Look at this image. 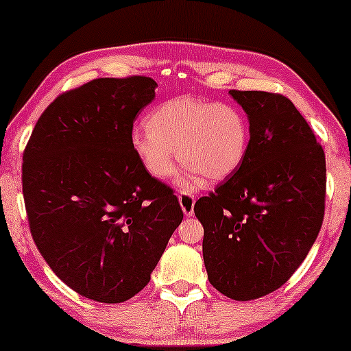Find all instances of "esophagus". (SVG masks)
Instances as JSON below:
<instances>
[{"instance_id": "obj_1", "label": "esophagus", "mask_w": 351, "mask_h": 351, "mask_svg": "<svg viewBox=\"0 0 351 351\" xmlns=\"http://www.w3.org/2000/svg\"><path fill=\"white\" fill-rule=\"evenodd\" d=\"M195 195L189 193V191H180L179 193V203L182 206V210L189 217V215H193V208H195Z\"/></svg>"}]
</instances>
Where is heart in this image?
I'll return each instance as SVG.
<instances>
[{
  "label": "heart",
  "mask_w": 351,
  "mask_h": 351,
  "mask_svg": "<svg viewBox=\"0 0 351 351\" xmlns=\"http://www.w3.org/2000/svg\"><path fill=\"white\" fill-rule=\"evenodd\" d=\"M147 126L131 132V148L143 169L158 180L176 174V149L193 179H227L241 167L251 142V126L241 107L193 95L158 105L148 114Z\"/></svg>",
  "instance_id": "1"
}]
</instances>
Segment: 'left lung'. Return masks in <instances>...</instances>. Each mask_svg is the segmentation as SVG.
<instances>
[{"label": "left lung", "instance_id": "left-lung-1", "mask_svg": "<svg viewBox=\"0 0 351 351\" xmlns=\"http://www.w3.org/2000/svg\"><path fill=\"white\" fill-rule=\"evenodd\" d=\"M251 142L239 169L195 203L209 282L254 300L289 280L324 219L326 158L308 123L282 94L232 89Z\"/></svg>", "mask_w": 351, "mask_h": 351}]
</instances>
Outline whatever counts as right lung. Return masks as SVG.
I'll use <instances>...</instances> for the list:
<instances>
[{
    "instance_id": "obj_1",
    "label": "right lung",
    "mask_w": 351,
    "mask_h": 351,
    "mask_svg": "<svg viewBox=\"0 0 351 351\" xmlns=\"http://www.w3.org/2000/svg\"><path fill=\"white\" fill-rule=\"evenodd\" d=\"M148 76L99 78L60 94L23 152L28 225L51 270L78 294L119 304L150 281L184 213L131 148Z\"/></svg>"
}]
</instances>
